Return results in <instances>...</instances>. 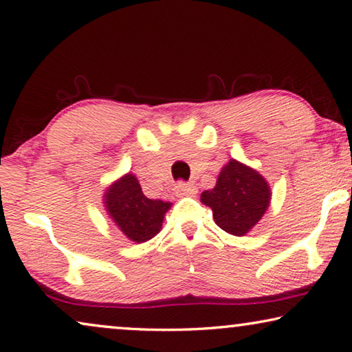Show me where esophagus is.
I'll return each instance as SVG.
<instances>
[{
    "label": "esophagus",
    "mask_w": 352,
    "mask_h": 352,
    "mask_svg": "<svg viewBox=\"0 0 352 352\" xmlns=\"http://www.w3.org/2000/svg\"><path fill=\"white\" fill-rule=\"evenodd\" d=\"M177 194H183V196H192V194L197 192V186L192 185V183L186 182H178L175 185Z\"/></svg>",
    "instance_id": "esophagus-1"
}]
</instances>
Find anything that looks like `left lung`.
<instances>
[{"label": "left lung", "instance_id": "8db88e82", "mask_svg": "<svg viewBox=\"0 0 352 352\" xmlns=\"http://www.w3.org/2000/svg\"><path fill=\"white\" fill-rule=\"evenodd\" d=\"M270 199L271 191L265 178L235 160L222 169L216 186L200 196L213 210L216 224L235 236L246 235L261 219Z\"/></svg>", "mask_w": 352, "mask_h": 352}]
</instances>
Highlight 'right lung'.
I'll list each match as a JSON object with an SVG mask.
<instances>
[{"label": "right lung", "mask_w": 352, "mask_h": 352, "mask_svg": "<svg viewBox=\"0 0 352 352\" xmlns=\"http://www.w3.org/2000/svg\"><path fill=\"white\" fill-rule=\"evenodd\" d=\"M111 219L135 243H146L160 232L169 202L144 196L135 175L128 174L116 182L104 194Z\"/></svg>", "instance_id": "1"}]
</instances>
